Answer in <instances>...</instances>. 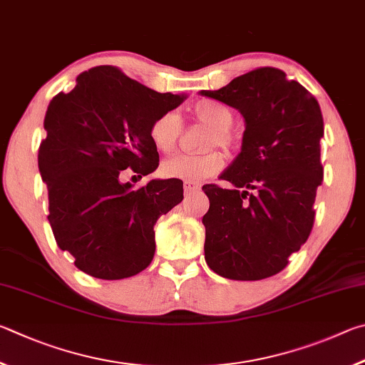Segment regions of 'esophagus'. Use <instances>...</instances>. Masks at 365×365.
<instances>
[{"label": "esophagus", "mask_w": 365, "mask_h": 365, "mask_svg": "<svg viewBox=\"0 0 365 365\" xmlns=\"http://www.w3.org/2000/svg\"><path fill=\"white\" fill-rule=\"evenodd\" d=\"M199 184L197 182H190V181H184V192L186 194H192L195 190H199Z\"/></svg>", "instance_id": "1"}]
</instances>
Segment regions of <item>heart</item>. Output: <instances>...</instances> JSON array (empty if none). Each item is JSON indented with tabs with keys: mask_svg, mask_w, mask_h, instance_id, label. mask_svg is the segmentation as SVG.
Masks as SVG:
<instances>
[{
	"mask_svg": "<svg viewBox=\"0 0 365 365\" xmlns=\"http://www.w3.org/2000/svg\"><path fill=\"white\" fill-rule=\"evenodd\" d=\"M194 117L202 125L208 126L205 136L202 139L203 152L199 153H178L166 158L162 163L165 178L182 179V181L200 182L203 179L213 176L222 168L221 153L210 147H220L225 152H232L237 145L231 126L234 123V113L227 106L215 101H200L192 108ZM182 134V120L175 110H166L152 120L149 126V136L153 145L162 152H170L178 144Z\"/></svg>",
	"mask_w": 365,
	"mask_h": 365,
	"instance_id": "1",
	"label": "heart"
}]
</instances>
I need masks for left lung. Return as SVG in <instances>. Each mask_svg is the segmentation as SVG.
<instances>
[{
	"instance_id": "8db88e82",
	"label": "left lung",
	"mask_w": 365,
	"mask_h": 365,
	"mask_svg": "<svg viewBox=\"0 0 365 365\" xmlns=\"http://www.w3.org/2000/svg\"><path fill=\"white\" fill-rule=\"evenodd\" d=\"M203 96L239 108L245 118L242 152L222 181L203 186L205 261L232 280H261L289 264L314 226L324 181V118L317 99L276 67H259Z\"/></svg>"
}]
</instances>
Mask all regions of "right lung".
<instances>
[{
    "instance_id": "add662e5",
    "label": "right lung",
    "mask_w": 365,
    "mask_h": 365,
    "mask_svg": "<svg viewBox=\"0 0 365 365\" xmlns=\"http://www.w3.org/2000/svg\"><path fill=\"white\" fill-rule=\"evenodd\" d=\"M182 99L153 91L118 67L99 66L49 102L38 166L56 244L72 255L80 271L117 280L152 263L153 225L182 200V186L176 179H152L134 189L121 184L120 175L130 168L143 178L157 168L149 126Z\"/></svg>"
}]
</instances>
